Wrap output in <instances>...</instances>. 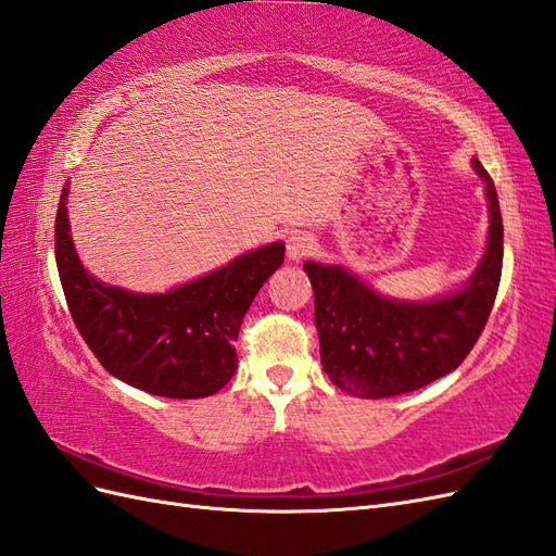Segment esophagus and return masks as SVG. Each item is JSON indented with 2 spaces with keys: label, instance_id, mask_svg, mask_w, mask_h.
<instances>
[{
  "label": "esophagus",
  "instance_id": "obj_1",
  "mask_svg": "<svg viewBox=\"0 0 556 556\" xmlns=\"http://www.w3.org/2000/svg\"><path fill=\"white\" fill-rule=\"evenodd\" d=\"M314 249H316V242H314V237L307 232H293L287 240V256H289V261H295V263L312 256Z\"/></svg>",
  "mask_w": 556,
  "mask_h": 556
}]
</instances>
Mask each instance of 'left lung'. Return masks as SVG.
Instances as JSON below:
<instances>
[{"mask_svg": "<svg viewBox=\"0 0 556 556\" xmlns=\"http://www.w3.org/2000/svg\"><path fill=\"white\" fill-rule=\"evenodd\" d=\"M489 237L462 291L426 303L379 295L338 265L307 261L321 366L338 389L358 399H391L435 382L462 366L494 307L503 267V218L496 186L480 161Z\"/></svg>", "mask_w": 556, "mask_h": 556, "instance_id": "obj_1", "label": "left lung"}]
</instances>
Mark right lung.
<instances>
[{"mask_svg": "<svg viewBox=\"0 0 556 556\" xmlns=\"http://www.w3.org/2000/svg\"><path fill=\"white\" fill-rule=\"evenodd\" d=\"M70 184L55 216V261L72 319L90 352L121 382L165 399H207L237 370L235 340L253 298L283 263V242L249 251L167 293L106 287L78 261Z\"/></svg>", "mask_w": 556, "mask_h": 556, "instance_id": "right-lung-1", "label": "right lung"}]
</instances>
